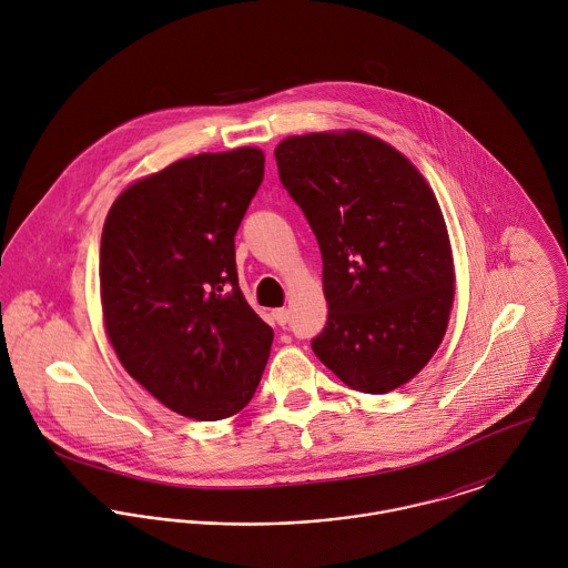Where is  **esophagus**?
Here are the masks:
<instances>
[{
  "instance_id": "esophagus-1",
  "label": "esophagus",
  "mask_w": 568,
  "mask_h": 568,
  "mask_svg": "<svg viewBox=\"0 0 568 568\" xmlns=\"http://www.w3.org/2000/svg\"><path fill=\"white\" fill-rule=\"evenodd\" d=\"M273 320L277 322V325H286L291 322V311H288V308H277V311L273 313Z\"/></svg>"
}]
</instances>
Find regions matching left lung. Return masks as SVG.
Masks as SVG:
<instances>
[{
  "label": "left lung",
  "mask_w": 568,
  "mask_h": 568,
  "mask_svg": "<svg viewBox=\"0 0 568 568\" xmlns=\"http://www.w3.org/2000/svg\"><path fill=\"white\" fill-rule=\"evenodd\" d=\"M275 160L324 260L329 313L313 352L356 392L398 389L439 347L455 297L437 199L405 155L358 131L288 138Z\"/></svg>",
  "instance_id": "1"
}]
</instances>
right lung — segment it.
<instances>
[{
  "label": "right lung",
  "mask_w": 568,
  "mask_h": 568,
  "mask_svg": "<svg viewBox=\"0 0 568 568\" xmlns=\"http://www.w3.org/2000/svg\"><path fill=\"white\" fill-rule=\"evenodd\" d=\"M262 176L257 149L194 155L126 187L104 221L109 341L124 369L185 417L239 413L271 352L273 329L241 293L234 244Z\"/></svg>",
  "instance_id": "1"
}]
</instances>
